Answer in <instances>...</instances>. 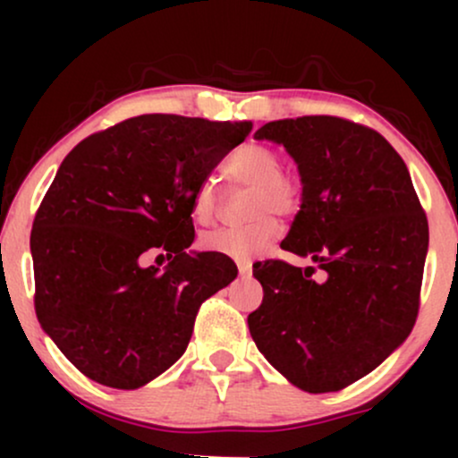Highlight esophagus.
Listing matches in <instances>:
<instances>
[{"label":"esophagus","mask_w":458,"mask_h":458,"mask_svg":"<svg viewBox=\"0 0 458 458\" xmlns=\"http://www.w3.org/2000/svg\"><path fill=\"white\" fill-rule=\"evenodd\" d=\"M239 276L241 277H250L251 276V265H250V262H239Z\"/></svg>","instance_id":"obj_1"}]
</instances>
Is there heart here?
Instances as JSON below:
<instances>
[{
	"label": "heart",
	"instance_id": "b5f03b06",
	"mask_svg": "<svg viewBox=\"0 0 458 458\" xmlns=\"http://www.w3.org/2000/svg\"><path fill=\"white\" fill-rule=\"evenodd\" d=\"M225 176L241 187H254L250 199V217L254 222L241 228H219L202 236L207 251L234 260H251L269 250L282 234V225L273 215L293 217L303 204V185L297 176L282 172V157L260 144L243 146L230 157ZM219 213V196L213 182H202L191 198V215L199 225H211Z\"/></svg>",
	"mask_w": 458,
	"mask_h": 458
}]
</instances>
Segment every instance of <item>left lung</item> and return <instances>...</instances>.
I'll list each match as a JSON object with an SVG mask.
<instances>
[{"mask_svg": "<svg viewBox=\"0 0 458 458\" xmlns=\"http://www.w3.org/2000/svg\"><path fill=\"white\" fill-rule=\"evenodd\" d=\"M288 150L303 204L284 260L254 265L262 303L247 317L269 364L303 392H338L375 370L411 334L420 310L428 222L407 165L375 129L335 115L267 123L254 135Z\"/></svg>", "mask_w": 458, "mask_h": 458, "instance_id": "left-lung-1", "label": "left lung"}]
</instances>
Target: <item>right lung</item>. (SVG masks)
<instances>
[{"label": "right lung", "mask_w": 458, "mask_h": 458, "mask_svg": "<svg viewBox=\"0 0 458 458\" xmlns=\"http://www.w3.org/2000/svg\"><path fill=\"white\" fill-rule=\"evenodd\" d=\"M251 123L146 114L66 155L31 228L40 327L88 379L135 390L185 353L199 306L236 277L193 251L191 198ZM165 250V272L140 265ZM163 256V254H159Z\"/></svg>", "instance_id": "obj_1"}]
</instances>
